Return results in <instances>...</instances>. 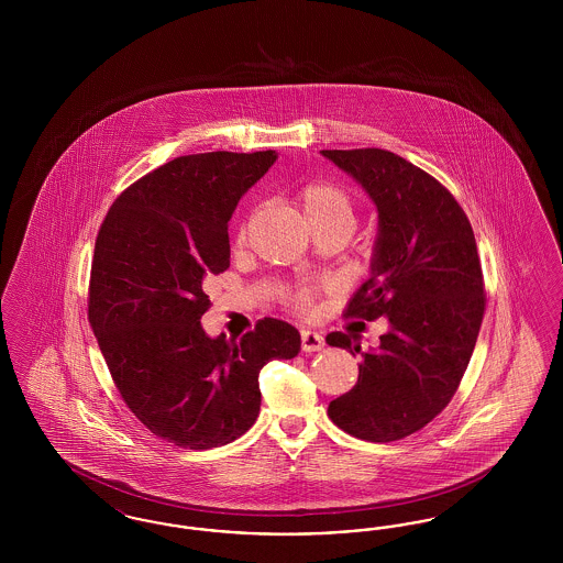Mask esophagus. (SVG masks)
<instances>
[{"mask_svg": "<svg viewBox=\"0 0 563 563\" xmlns=\"http://www.w3.org/2000/svg\"><path fill=\"white\" fill-rule=\"evenodd\" d=\"M324 346V338L319 331L301 329V350L303 352H319Z\"/></svg>", "mask_w": 563, "mask_h": 563, "instance_id": "esophagus-1", "label": "esophagus"}]
</instances>
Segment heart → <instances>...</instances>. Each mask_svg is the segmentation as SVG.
I'll return each mask as SVG.
<instances>
[{"label": "heart", "instance_id": "obj_1", "mask_svg": "<svg viewBox=\"0 0 563 563\" xmlns=\"http://www.w3.org/2000/svg\"><path fill=\"white\" fill-rule=\"evenodd\" d=\"M295 202L299 205L301 213L306 217L308 225L314 232L321 230H342L349 234L354 225V200L350 196L349 189L335 181H310L306 186L297 189ZM246 239V230H239V244ZM312 301V289L303 287L291 295V303L295 308H308Z\"/></svg>", "mask_w": 563, "mask_h": 563}]
</instances>
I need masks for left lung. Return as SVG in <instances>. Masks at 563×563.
<instances>
[{"label": "left lung", "instance_id": "left-lung-1", "mask_svg": "<svg viewBox=\"0 0 563 563\" xmlns=\"http://www.w3.org/2000/svg\"><path fill=\"white\" fill-rule=\"evenodd\" d=\"M321 154L363 186L379 217L372 276L346 317L390 324L327 413L356 439L399 441L445 409L468 367L485 312L477 242L450 189L411 162L377 147ZM327 344L361 352L342 331Z\"/></svg>", "mask_w": 563, "mask_h": 563}]
</instances>
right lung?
<instances>
[{"mask_svg":"<svg viewBox=\"0 0 563 563\" xmlns=\"http://www.w3.org/2000/svg\"><path fill=\"white\" fill-rule=\"evenodd\" d=\"M276 152L166 162L124 189L95 242L88 321L115 388L156 437L179 448L232 443L257 420L260 372L301 340L262 319L241 340L209 338L205 280L230 268L228 221Z\"/></svg>","mask_w":563,"mask_h":563,"instance_id":"right-lung-1","label":"right lung"}]
</instances>
